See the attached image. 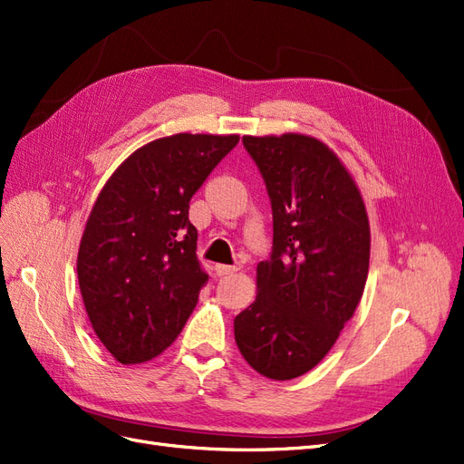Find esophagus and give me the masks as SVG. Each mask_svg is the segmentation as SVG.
<instances>
[{
	"label": "esophagus",
	"mask_w": 464,
	"mask_h": 464,
	"mask_svg": "<svg viewBox=\"0 0 464 464\" xmlns=\"http://www.w3.org/2000/svg\"><path fill=\"white\" fill-rule=\"evenodd\" d=\"M238 269V266H216V273L219 277H223V276H233V273H237Z\"/></svg>",
	"instance_id": "1"
}]
</instances>
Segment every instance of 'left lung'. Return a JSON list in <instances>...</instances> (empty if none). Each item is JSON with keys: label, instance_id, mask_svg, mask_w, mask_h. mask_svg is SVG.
I'll list each match as a JSON object with an SVG mask.
<instances>
[{"label": "left lung", "instance_id": "1", "mask_svg": "<svg viewBox=\"0 0 464 464\" xmlns=\"http://www.w3.org/2000/svg\"><path fill=\"white\" fill-rule=\"evenodd\" d=\"M273 210V254L256 267V300L235 317L246 363L271 381L312 371L363 296L371 227L338 154L304 133L245 135Z\"/></svg>", "mask_w": 464, "mask_h": 464}]
</instances>
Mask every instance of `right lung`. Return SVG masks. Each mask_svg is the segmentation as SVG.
Masks as SVG:
<instances>
[{
  "label": "right lung",
  "instance_id": "1",
  "mask_svg": "<svg viewBox=\"0 0 464 464\" xmlns=\"http://www.w3.org/2000/svg\"><path fill=\"white\" fill-rule=\"evenodd\" d=\"M237 143V133L160 137L102 185L76 269L92 327L118 363L160 355L193 314L208 276L197 258L188 200Z\"/></svg>",
  "mask_w": 464,
  "mask_h": 464
}]
</instances>
